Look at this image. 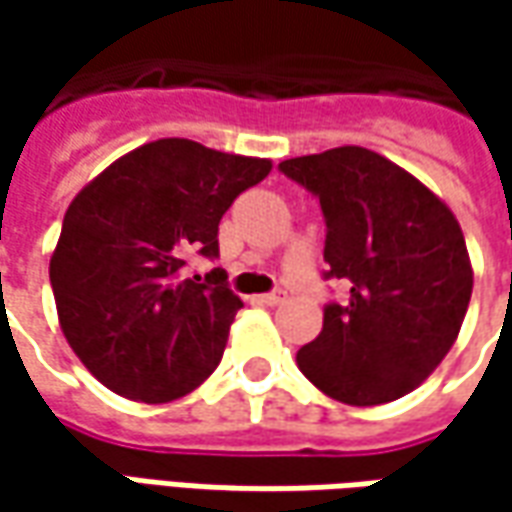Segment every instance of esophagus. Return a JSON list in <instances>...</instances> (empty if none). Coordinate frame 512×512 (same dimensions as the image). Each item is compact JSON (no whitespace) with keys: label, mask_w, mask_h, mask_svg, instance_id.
<instances>
[{"label":"esophagus","mask_w":512,"mask_h":512,"mask_svg":"<svg viewBox=\"0 0 512 512\" xmlns=\"http://www.w3.org/2000/svg\"><path fill=\"white\" fill-rule=\"evenodd\" d=\"M287 299V293L285 290H270V293H265V296H259V302L267 307H276V305H282Z\"/></svg>","instance_id":"34e87169"}]
</instances>
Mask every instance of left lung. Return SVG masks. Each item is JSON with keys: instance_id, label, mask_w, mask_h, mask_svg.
<instances>
[{"instance_id": "8db88e82", "label": "left lung", "mask_w": 512, "mask_h": 512, "mask_svg": "<svg viewBox=\"0 0 512 512\" xmlns=\"http://www.w3.org/2000/svg\"><path fill=\"white\" fill-rule=\"evenodd\" d=\"M319 199L327 302L322 333L296 353L330 399L356 407L402 399L453 347L473 293L462 227L407 170L364 148H333L279 165Z\"/></svg>"}]
</instances>
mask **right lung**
<instances>
[{"instance_id":"add662e5","label":"right lung","mask_w":512,"mask_h":512,"mask_svg":"<svg viewBox=\"0 0 512 512\" xmlns=\"http://www.w3.org/2000/svg\"><path fill=\"white\" fill-rule=\"evenodd\" d=\"M267 159L219 153L190 139L130 150L70 202L50 259L59 325L73 353L113 393L173 402L222 362L242 307L219 259V222Z\"/></svg>"}]
</instances>
